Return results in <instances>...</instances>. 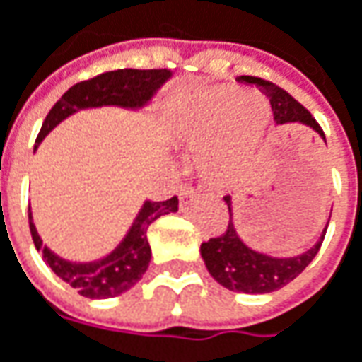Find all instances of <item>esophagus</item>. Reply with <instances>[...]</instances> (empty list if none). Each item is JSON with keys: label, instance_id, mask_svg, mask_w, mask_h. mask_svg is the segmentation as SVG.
<instances>
[{"label": "esophagus", "instance_id": "obj_1", "mask_svg": "<svg viewBox=\"0 0 362 362\" xmlns=\"http://www.w3.org/2000/svg\"><path fill=\"white\" fill-rule=\"evenodd\" d=\"M198 198V192L192 188V186H184L180 190V202L186 206V204H192Z\"/></svg>", "mask_w": 362, "mask_h": 362}]
</instances>
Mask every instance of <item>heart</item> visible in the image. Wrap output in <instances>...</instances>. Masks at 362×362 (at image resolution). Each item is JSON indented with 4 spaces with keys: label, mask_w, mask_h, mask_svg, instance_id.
Wrapping results in <instances>:
<instances>
[{
    "label": "heart",
    "mask_w": 362,
    "mask_h": 362,
    "mask_svg": "<svg viewBox=\"0 0 362 362\" xmlns=\"http://www.w3.org/2000/svg\"><path fill=\"white\" fill-rule=\"evenodd\" d=\"M269 121V107L257 95L239 99L233 90H218L198 107L186 123V137L192 144H206L221 135L206 156L204 170L218 176L225 168L251 151Z\"/></svg>",
    "instance_id": "heart-1"
}]
</instances>
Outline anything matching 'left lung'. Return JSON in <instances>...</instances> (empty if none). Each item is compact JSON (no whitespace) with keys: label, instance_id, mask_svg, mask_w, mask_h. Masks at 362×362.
Returning a JSON list of instances; mask_svg holds the SVG:
<instances>
[{"label":"left lung","instance_id":"obj_1","mask_svg":"<svg viewBox=\"0 0 362 362\" xmlns=\"http://www.w3.org/2000/svg\"><path fill=\"white\" fill-rule=\"evenodd\" d=\"M241 81L263 88V93L269 97L272 109H274L275 123H302L312 127L316 134L322 135V127L318 121L312 117L304 105L296 101L290 93H286L281 87H277L269 81H263L257 76H241ZM228 206V227L223 235L212 237L206 243L200 245V255L204 259V265L209 274L230 291H243V293H269L288 286L291 279H296L310 265V261L316 257L318 249L324 241L326 228L324 227L320 239L314 247H310L306 253L296 257H272L259 251L249 249L239 239L235 225H233V209H230V197H225Z\"/></svg>","mask_w":362,"mask_h":362}]
</instances>
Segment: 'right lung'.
Segmentation results:
<instances>
[{
    "mask_svg": "<svg viewBox=\"0 0 362 362\" xmlns=\"http://www.w3.org/2000/svg\"><path fill=\"white\" fill-rule=\"evenodd\" d=\"M172 76L168 69H153V71H134L121 69L97 74L88 81L76 83L71 87L50 109L46 115L42 129L36 137V146L54 129L56 125L72 113L88 109V107H103V105H117L127 109H139L148 105L156 90ZM178 211V197H172L164 202L146 200L139 214L135 216L134 225L127 230L125 239L99 261L90 263H72L52 253L46 245H42L38 230L32 223V212L28 209L30 233L48 267L54 272L62 281L78 291L85 298H115L123 291L132 290L148 272L151 259V247L148 241V228L160 216Z\"/></svg>",
    "mask_w": 362,
    "mask_h": 362,
    "instance_id": "right-lung-1",
    "label": "right lung"
}]
</instances>
